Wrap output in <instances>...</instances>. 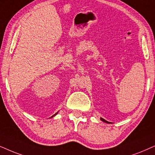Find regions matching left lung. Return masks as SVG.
<instances>
[{"instance_id": "8db88e82", "label": "left lung", "mask_w": 155, "mask_h": 155, "mask_svg": "<svg viewBox=\"0 0 155 155\" xmlns=\"http://www.w3.org/2000/svg\"><path fill=\"white\" fill-rule=\"evenodd\" d=\"M101 120L102 121H104V122H105V123H110V122H108V121L107 120H104V118H102V117H101Z\"/></svg>"}]
</instances>
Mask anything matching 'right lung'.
<instances>
[{
  "instance_id": "add662e5",
  "label": "right lung",
  "mask_w": 155,
  "mask_h": 155,
  "mask_svg": "<svg viewBox=\"0 0 155 155\" xmlns=\"http://www.w3.org/2000/svg\"><path fill=\"white\" fill-rule=\"evenodd\" d=\"M57 114V113H55V114H54V115H52V116H51V117H54V115H56Z\"/></svg>"
}]
</instances>
